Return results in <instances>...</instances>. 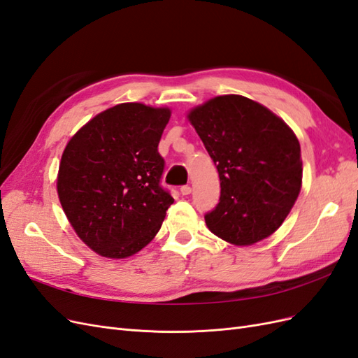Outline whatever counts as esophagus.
<instances>
[{"mask_svg": "<svg viewBox=\"0 0 358 358\" xmlns=\"http://www.w3.org/2000/svg\"><path fill=\"white\" fill-rule=\"evenodd\" d=\"M180 194H182V196H188V194H191V187L189 185L180 187Z\"/></svg>", "mask_w": 358, "mask_h": 358, "instance_id": "esophagus-1", "label": "esophagus"}]
</instances>
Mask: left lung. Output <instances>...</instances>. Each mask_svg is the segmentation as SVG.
<instances>
[{"mask_svg":"<svg viewBox=\"0 0 358 358\" xmlns=\"http://www.w3.org/2000/svg\"><path fill=\"white\" fill-rule=\"evenodd\" d=\"M221 180L206 225L222 241L246 246L273 234L294 206L303 164L294 131L267 107L220 95L188 113Z\"/></svg>","mask_w":358,"mask_h":358,"instance_id":"1","label":"left lung"}]
</instances>
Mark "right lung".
Here are the masks:
<instances>
[{
	"label": "right lung",
	"instance_id": "right-lung-1",
	"mask_svg": "<svg viewBox=\"0 0 358 358\" xmlns=\"http://www.w3.org/2000/svg\"><path fill=\"white\" fill-rule=\"evenodd\" d=\"M169 107L122 103L92 117L64 149L57 189L69 222L106 258H127L154 239L173 197L161 188L158 152Z\"/></svg>",
	"mask_w": 358,
	"mask_h": 358
}]
</instances>
